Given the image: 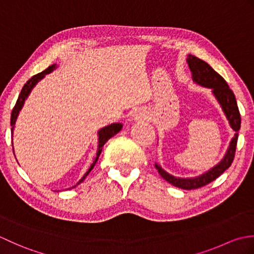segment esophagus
Segmentation results:
<instances>
[{
  "instance_id": "1",
  "label": "esophagus",
  "mask_w": 254,
  "mask_h": 254,
  "mask_svg": "<svg viewBox=\"0 0 254 254\" xmlns=\"http://www.w3.org/2000/svg\"><path fill=\"white\" fill-rule=\"evenodd\" d=\"M133 118H134V120H146V119L148 118V113L144 109H138L134 112Z\"/></svg>"
}]
</instances>
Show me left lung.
<instances>
[{
    "mask_svg": "<svg viewBox=\"0 0 254 254\" xmlns=\"http://www.w3.org/2000/svg\"><path fill=\"white\" fill-rule=\"evenodd\" d=\"M187 62L192 73L193 82L199 86H202V87L212 89V94L214 95L215 99L217 100L220 108H222L226 119L228 120L231 130L235 132L234 137L231 138L229 146L227 150H226L222 160L214 167H212L210 169L206 170L198 176L190 178L175 177L170 175L169 172H167L165 169H163V167L160 165L155 163L156 169L158 170L159 175L163 177L166 181H168L172 186H175L177 188L183 189V190H192V189H197L203 186H206L207 183L216 179V178L222 175L226 169L229 168L235 157L237 141H238V131L240 130L241 124V118L238 109V105H237L236 101V97L233 93V90L229 88L228 84L226 83V80L220 76L217 72H215L206 62L201 60V59L189 55L187 58Z\"/></svg>",
    "mask_w": 254,
    "mask_h": 254,
    "instance_id": "left-lung-1",
    "label": "left lung"
}]
</instances>
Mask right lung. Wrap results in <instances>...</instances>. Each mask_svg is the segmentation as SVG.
I'll return each mask as SVG.
<instances>
[{
	"label": "right lung",
	"mask_w": 254,
	"mask_h": 254,
	"mask_svg": "<svg viewBox=\"0 0 254 254\" xmlns=\"http://www.w3.org/2000/svg\"><path fill=\"white\" fill-rule=\"evenodd\" d=\"M56 68H57V64H53V65L46 68L45 71H42L41 73L35 75V76H32L28 80V82H27L24 85V87L21 88V91H20V94L18 96V99H17V101H16V105H15L14 109L12 111V117H10V126H12V137H13V133H14V128H15V123H16V121H17V118H18L19 112H20L21 109H23V107L25 105V101H26L27 98H28V96L30 95L31 90L34 89L35 86L38 83H39L40 80L44 78L47 74H50L51 72L55 71ZM122 127H123V124L118 122V123H111V124H109V126H106L104 127L99 128L98 132H97V136H98V145H97V153H96V157H95V159L93 161V164L90 165L88 170L85 172V175L82 178H80L76 185L73 186L72 188H69V189H73L75 187H77L78 185H80V183H82L85 180V178L88 176V174H89L91 170H93V168H94L96 163H97V160H98L99 156L101 154L102 147H104V145L107 143L108 139H110L112 136H115L117 133L120 132L122 130ZM13 152L15 154L14 146H13Z\"/></svg>",
	"instance_id": "obj_1"
}]
</instances>
